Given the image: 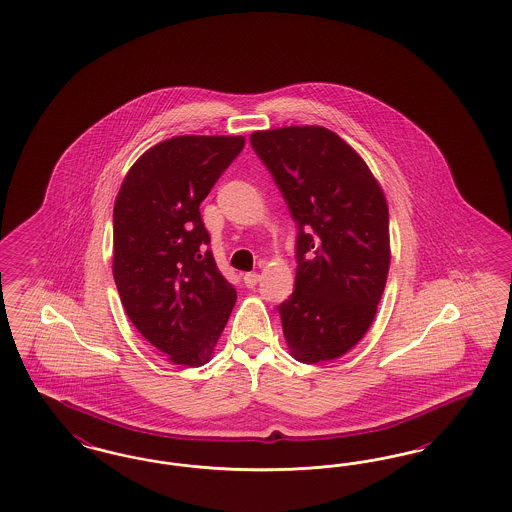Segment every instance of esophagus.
Segmentation results:
<instances>
[{"label":"esophagus","mask_w":512,"mask_h":512,"mask_svg":"<svg viewBox=\"0 0 512 512\" xmlns=\"http://www.w3.org/2000/svg\"><path fill=\"white\" fill-rule=\"evenodd\" d=\"M259 280H261V276H259L257 272H247V274H244V284H246L247 287L257 286Z\"/></svg>","instance_id":"esophagus-1"}]
</instances>
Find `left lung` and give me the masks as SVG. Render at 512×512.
I'll return each instance as SVG.
<instances>
[{
	"instance_id": "1",
	"label": "left lung",
	"mask_w": 512,
	"mask_h": 512,
	"mask_svg": "<svg viewBox=\"0 0 512 512\" xmlns=\"http://www.w3.org/2000/svg\"><path fill=\"white\" fill-rule=\"evenodd\" d=\"M249 141L297 223L295 289L278 307L289 352L303 364L339 358L368 331L387 284L385 194L326 127L255 131Z\"/></svg>"
}]
</instances>
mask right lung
I'll return each instance as SVG.
<instances>
[{"label":"right lung","mask_w":512,"mask_h":512,"mask_svg":"<svg viewBox=\"0 0 512 512\" xmlns=\"http://www.w3.org/2000/svg\"><path fill=\"white\" fill-rule=\"evenodd\" d=\"M244 137L181 135L146 150L114 204V282L133 326L173 364L211 360L236 289L215 265L200 204Z\"/></svg>","instance_id":"1"}]
</instances>
